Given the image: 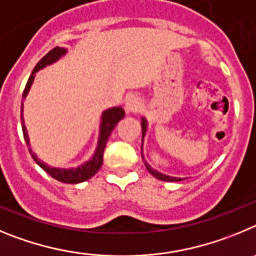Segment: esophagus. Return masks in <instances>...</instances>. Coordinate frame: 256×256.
<instances>
[{"label":"esophagus","instance_id":"1","mask_svg":"<svg viewBox=\"0 0 256 256\" xmlns=\"http://www.w3.org/2000/svg\"><path fill=\"white\" fill-rule=\"evenodd\" d=\"M140 108H142V102L138 100L136 96H131L126 100L125 103V110L126 112H132V114H136V112L140 111Z\"/></svg>","mask_w":256,"mask_h":256}]
</instances>
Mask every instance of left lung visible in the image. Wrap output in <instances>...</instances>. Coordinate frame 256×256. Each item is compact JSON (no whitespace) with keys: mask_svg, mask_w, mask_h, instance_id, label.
<instances>
[{"mask_svg":"<svg viewBox=\"0 0 256 256\" xmlns=\"http://www.w3.org/2000/svg\"><path fill=\"white\" fill-rule=\"evenodd\" d=\"M142 139H144V135H145V132H146V121H145V118L142 120ZM142 160H144V156H142ZM144 164H145V167H146V170H148V171L150 172L154 177H156L158 180H162V181H174V182H177V181H181V180H182V178H178V177L167 176V174H160V172L156 171V170H153V168H152L150 166L146 163V160H144Z\"/></svg>","mask_w":256,"mask_h":256,"instance_id":"8db88e82","label":"left lung"}]
</instances>
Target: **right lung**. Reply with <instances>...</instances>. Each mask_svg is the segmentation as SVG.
Masks as SVG:
<instances>
[{"label": "right lung", "instance_id": "add662e5", "mask_svg": "<svg viewBox=\"0 0 256 256\" xmlns=\"http://www.w3.org/2000/svg\"><path fill=\"white\" fill-rule=\"evenodd\" d=\"M66 54V50L62 47H54V50H50L44 57H43L40 61L36 64V66L34 68L33 72H32L30 78L28 80L26 85H25V89L22 92V98L25 100V96H28L29 93V89H30L32 84L34 82V78H36V74L38 72L40 68H46L47 65H50V64H54L56 62L57 60L60 58L61 56ZM24 104L22 102V135H24L25 142H26L28 146H30L29 144V136H28L26 132V128H25L24 124V114H22V111H24ZM125 117V111H124V108L121 107H114L110 108L107 111H104L102 114V120H100V139H98V146L96 149V153H94L93 158L88 162H85L84 164H82L80 167L76 168H70V170H66V168H54V167H50V166L44 164L40 160L36 158V154L32 152V149L29 148V152H30L32 156L34 158L36 163H38L40 167L50 174V177H54V180L57 181H61V182L65 184H79V182H84L86 180H89L90 177H93L96 172L100 171V168L102 167L103 163V153H104V148L106 144L108 142V138L111 135L112 130L116 128V125L118 124L120 120H122Z\"/></svg>", "mask_w": 256, "mask_h": 256}]
</instances>
